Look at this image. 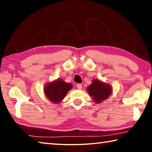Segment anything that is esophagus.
<instances>
[{
    "instance_id": "esophagus-1",
    "label": "esophagus",
    "mask_w": 152,
    "mask_h": 152,
    "mask_svg": "<svg viewBox=\"0 0 152 152\" xmlns=\"http://www.w3.org/2000/svg\"><path fill=\"white\" fill-rule=\"evenodd\" d=\"M77 88H78V89H81L82 88V85L81 84H77Z\"/></svg>"
}]
</instances>
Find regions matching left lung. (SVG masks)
<instances>
[{
    "label": "left lung",
    "mask_w": 152,
    "mask_h": 152,
    "mask_svg": "<svg viewBox=\"0 0 152 152\" xmlns=\"http://www.w3.org/2000/svg\"><path fill=\"white\" fill-rule=\"evenodd\" d=\"M90 96L96 103L107 99L112 92L111 86L109 84L101 82L99 80H94L92 83L87 88Z\"/></svg>",
    "instance_id": "1"
}]
</instances>
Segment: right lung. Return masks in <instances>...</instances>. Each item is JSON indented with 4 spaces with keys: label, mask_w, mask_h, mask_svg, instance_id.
Wrapping results in <instances>:
<instances>
[{
    "label": "right lung",
    "mask_w": 152,
    "mask_h": 152,
    "mask_svg": "<svg viewBox=\"0 0 152 152\" xmlns=\"http://www.w3.org/2000/svg\"><path fill=\"white\" fill-rule=\"evenodd\" d=\"M72 85L70 83H66L62 80H57L55 82H51L47 84L44 88V92L46 97L49 99L50 101L54 103H58L70 90L72 88Z\"/></svg>",
    "instance_id": "right-lung-1"
}]
</instances>
